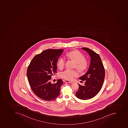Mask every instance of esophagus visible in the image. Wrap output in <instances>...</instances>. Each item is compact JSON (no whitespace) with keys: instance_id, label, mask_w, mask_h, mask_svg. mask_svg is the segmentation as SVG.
<instances>
[{"instance_id":"1","label":"esophagus","mask_w":128,"mask_h":128,"mask_svg":"<svg viewBox=\"0 0 128 128\" xmlns=\"http://www.w3.org/2000/svg\"><path fill=\"white\" fill-rule=\"evenodd\" d=\"M65 82L66 83H73V82H71V81H69L68 80H65Z\"/></svg>"}]
</instances>
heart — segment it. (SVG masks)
<instances>
[{"label": "heart", "mask_w": 128, "mask_h": 128, "mask_svg": "<svg viewBox=\"0 0 128 128\" xmlns=\"http://www.w3.org/2000/svg\"><path fill=\"white\" fill-rule=\"evenodd\" d=\"M66 56L75 63L74 67L80 72H85L87 69L88 64L85 60V57L81 52L77 50L69 52L66 54ZM65 60L63 58H60L58 61L57 65L60 69H62L64 66ZM78 72L75 70L66 69L61 72L60 77L64 79L68 80H72L74 77L78 76Z\"/></svg>", "instance_id": "b5f03b06"}]
</instances>
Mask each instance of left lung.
I'll use <instances>...</instances> for the list:
<instances>
[{"label":"left lung","mask_w":128,"mask_h":128,"mask_svg":"<svg viewBox=\"0 0 128 128\" xmlns=\"http://www.w3.org/2000/svg\"><path fill=\"white\" fill-rule=\"evenodd\" d=\"M82 49L87 52L90 56V64L88 70L79 79L86 80L85 85L79 84L78 90L76 94L80 100L90 99L96 96L100 90L105 77V70L99 55L87 48Z\"/></svg>","instance_id":"left-lung-1"}]
</instances>
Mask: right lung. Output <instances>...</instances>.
<instances>
[{
  "label": "right lung",
  "instance_id": "1",
  "mask_svg": "<svg viewBox=\"0 0 128 128\" xmlns=\"http://www.w3.org/2000/svg\"><path fill=\"white\" fill-rule=\"evenodd\" d=\"M62 49H48L36 55L28 66L27 76L34 94L44 100L51 101L59 96L63 82L59 79L51 82L52 76L56 73V63Z\"/></svg>",
  "mask_w": 128,
  "mask_h": 128
}]
</instances>
